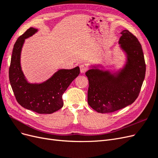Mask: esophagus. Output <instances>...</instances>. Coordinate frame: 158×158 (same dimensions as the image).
Here are the masks:
<instances>
[{
    "label": "esophagus",
    "instance_id": "obj_1",
    "mask_svg": "<svg viewBox=\"0 0 158 158\" xmlns=\"http://www.w3.org/2000/svg\"><path fill=\"white\" fill-rule=\"evenodd\" d=\"M80 73H82V74H84L85 72L87 71V70H88L86 66H85L84 64H82V65L80 66Z\"/></svg>",
    "mask_w": 158,
    "mask_h": 158
}]
</instances>
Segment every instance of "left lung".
<instances>
[{
    "label": "left lung",
    "mask_w": 158,
    "mask_h": 158,
    "mask_svg": "<svg viewBox=\"0 0 158 158\" xmlns=\"http://www.w3.org/2000/svg\"><path fill=\"white\" fill-rule=\"evenodd\" d=\"M118 41L126 63L111 73L101 65L91 66L85 75L89 81L88 103L101 113L116 111L131 105L138 98L145 78L146 64L142 46L128 30H123Z\"/></svg>",
    "instance_id": "obj_1"
}]
</instances>
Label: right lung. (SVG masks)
<instances>
[{
	"label": "right lung",
	"mask_w": 158,
	"mask_h": 158,
	"mask_svg": "<svg viewBox=\"0 0 158 158\" xmlns=\"http://www.w3.org/2000/svg\"><path fill=\"white\" fill-rule=\"evenodd\" d=\"M37 31L30 27L16 41L9 68V80L21 106L40 114H51L63 107V94L79 75L80 68L76 66L73 69H60L42 83L28 82L22 70L21 52L25 40Z\"/></svg>",
	"instance_id": "right-lung-1"
}]
</instances>
